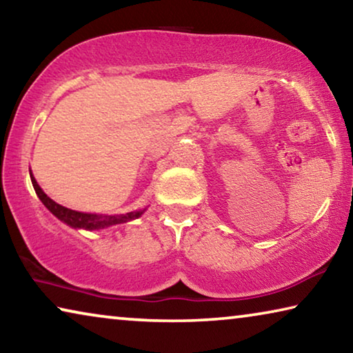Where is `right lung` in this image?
I'll return each mask as SVG.
<instances>
[{"label":"right lung","mask_w":353,"mask_h":353,"mask_svg":"<svg viewBox=\"0 0 353 353\" xmlns=\"http://www.w3.org/2000/svg\"><path fill=\"white\" fill-rule=\"evenodd\" d=\"M31 182L32 187H34L39 199L42 201L43 205L52 212L54 216H58L61 221L67 223V225L72 228H83L88 229V231H92V229H102L111 225H119V223H125L130 220H135V218L141 216L146 209H139L135 212H128L125 215H96V214H83V212H77L72 209H67V207L56 204L53 199H50L46 193L42 192V188L39 187L36 179L31 174Z\"/></svg>","instance_id":"right-lung-1"}]
</instances>
